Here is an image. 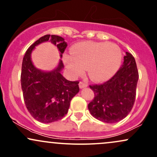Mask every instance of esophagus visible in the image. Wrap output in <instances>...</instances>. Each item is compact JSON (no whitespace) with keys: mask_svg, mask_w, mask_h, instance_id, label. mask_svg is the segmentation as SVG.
<instances>
[{"mask_svg":"<svg viewBox=\"0 0 157 157\" xmlns=\"http://www.w3.org/2000/svg\"><path fill=\"white\" fill-rule=\"evenodd\" d=\"M88 85L86 83V82H83L82 81H80V82H79V86H80V89H82V88H85V87H87Z\"/></svg>","mask_w":157,"mask_h":157,"instance_id":"34e87169","label":"esophagus"}]
</instances>
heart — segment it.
Returning a JSON list of instances; mask_svg holds the SVG:
<instances>
[{
  "label": "heart",
  "mask_w": 157,
  "mask_h": 157,
  "mask_svg": "<svg viewBox=\"0 0 157 157\" xmlns=\"http://www.w3.org/2000/svg\"><path fill=\"white\" fill-rule=\"evenodd\" d=\"M121 59V51L116 44L87 41L75 45L71 56L65 55L63 60L71 76L82 75L87 68L91 80L104 81L117 72Z\"/></svg>",
  "instance_id": "1"
}]
</instances>
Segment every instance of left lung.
I'll return each mask as SVG.
<instances>
[{"mask_svg":"<svg viewBox=\"0 0 157 157\" xmlns=\"http://www.w3.org/2000/svg\"><path fill=\"white\" fill-rule=\"evenodd\" d=\"M139 73L132 55L126 52L121 67L102 84L90 85L94 97L88 105L94 118L107 123L122 120L130 113L136 98Z\"/></svg>","mask_w":157,"mask_h":157,"instance_id":"1","label":"left lung"}]
</instances>
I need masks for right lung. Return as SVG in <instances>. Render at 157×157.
<instances>
[{"mask_svg":"<svg viewBox=\"0 0 157 157\" xmlns=\"http://www.w3.org/2000/svg\"><path fill=\"white\" fill-rule=\"evenodd\" d=\"M48 40L57 45L62 57L67 46L64 39L57 35H44L27 49L21 75L26 109L35 120L43 123L57 121L66 116L71 99L80 90L78 80H67L60 74L64 67L62 60H60L58 67L49 72H44L34 66L31 60L32 51L37 45Z\"/></svg>","mask_w":157,"mask_h":157,"instance_id":"right-lung-1","label":"right lung"}]
</instances>
